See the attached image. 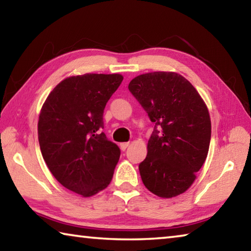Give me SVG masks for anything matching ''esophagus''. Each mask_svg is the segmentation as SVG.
<instances>
[{"instance_id":"1","label":"esophagus","mask_w":251,"mask_h":251,"mask_svg":"<svg viewBox=\"0 0 251 251\" xmlns=\"http://www.w3.org/2000/svg\"><path fill=\"white\" fill-rule=\"evenodd\" d=\"M128 146H129V143H121L120 144V147H121L122 151H126V148Z\"/></svg>"}]
</instances>
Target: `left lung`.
Listing matches in <instances>:
<instances>
[{"instance_id": "1", "label": "left lung", "mask_w": 251, "mask_h": 251, "mask_svg": "<svg viewBox=\"0 0 251 251\" xmlns=\"http://www.w3.org/2000/svg\"><path fill=\"white\" fill-rule=\"evenodd\" d=\"M128 90L155 124L138 167L142 180L156 196L176 197L193 185L207 158L211 136L207 105L175 72L138 75Z\"/></svg>"}]
</instances>
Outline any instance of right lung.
<instances>
[{
	"instance_id": "add662e5",
	"label": "right lung",
	"mask_w": 251,
	"mask_h": 251,
	"mask_svg": "<svg viewBox=\"0 0 251 251\" xmlns=\"http://www.w3.org/2000/svg\"><path fill=\"white\" fill-rule=\"evenodd\" d=\"M121 74L70 76L41 108L37 134L42 156L59 184L82 197L109 185L121 151L106 138L104 108L123 82Z\"/></svg>"
}]
</instances>
